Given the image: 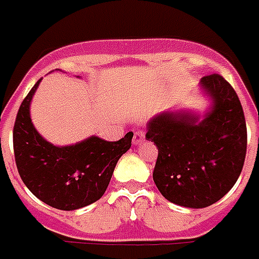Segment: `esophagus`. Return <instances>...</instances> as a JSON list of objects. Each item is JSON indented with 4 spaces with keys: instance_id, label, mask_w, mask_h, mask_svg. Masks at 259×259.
<instances>
[{
    "instance_id": "obj_1",
    "label": "esophagus",
    "mask_w": 259,
    "mask_h": 259,
    "mask_svg": "<svg viewBox=\"0 0 259 259\" xmlns=\"http://www.w3.org/2000/svg\"><path fill=\"white\" fill-rule=\"evenodd\" d=\"M144 141H145V134L142 133V131H138V133H135V135H134V138H133L134 145L142 144Z\"/></svg>"
}]
</instances>
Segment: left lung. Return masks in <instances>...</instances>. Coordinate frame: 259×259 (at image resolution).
Returning a JSON list of instances; mask_svg holds the SVG:
<instances>
[{
    "instance_id": "obj_1",
    "label": "left lung",
    "mask_w": 259,
    "mask_h": 259,
    "mask_svg": "<svg viewBox=\"0 0 259 259\" xmlns=\"http://www.w3.org/2000/svg\"><path fill=\"white\" fill-rule=\"evenodd\" d=\"M212 109L202 120L166 111L148 122L157 146L153 181L163 197L185 208H206L236 184L247 153V125L237 93L222 75L201 79Z\"/></svg>"
}]
</instances>
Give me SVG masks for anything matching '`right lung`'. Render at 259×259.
<instances>
[{"label": "right lung", "instance_id": "add662e5", "mask_svg": "<svg viewBox=\"0 0 259 259\" xmlns=\"http://www.w3.org/2000/svg\"><path fill=\"white\" fill-rule=\"evenodd\" d=\"M38 79L23 99L14 125V153L22 181L53 208L74 210L103 197L118 159L131 148L134 134L109 142L91 137L71 146H54L33 126L30 102Z\"/></svg>", "mask_w": 259, "mask_h": 259}]
</instances>
